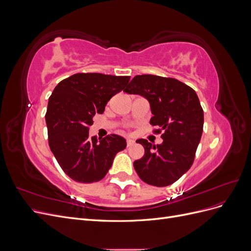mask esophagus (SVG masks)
<instances>
[{"label":"esophagus","instance_id":"34e87169","mask_svg":"<svg viewBox=\"0 0 251 251\" xmlns=\"http://www.w3.org/2000/svg\"><path fill=\"white\" fill-rule=\"evenodd\" d=\"M134 143H135V140H134V139H130V138L126 139V146H127V147L133 146Z\"/></svg>","mask_w":251,"mask_h":251}]
</instances>
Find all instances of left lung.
<instances>
[{"label": "left lung", "mask_w": 251, "mask_h": 251, "mask_svg": "<svg viewBox=\"0 0 251 251\" xmlns=\"http://www.w3.org/2000/svg\"><path fill=\"white\" fill-rule=\"evenodd\" d=\"M124 92L147 98L153 117L150 124L159 128L163 142L142 144L144 155L134 161L140 179L154 186H168L184 175L194 162L203 132L204 114L198 95L178 79L143 74L136 76Z\"/></svg>", "instance_id": "obj_1"}]
</instances>
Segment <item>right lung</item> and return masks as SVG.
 Instances as JSON below:
<instances>
[{
    "label": "right lung",
    "mask_w": 251,
    "mask_h": 251,
    "mask_svg": "<svg viewBox=\"0 0 251 251\" xmlns=\"http://www.w3.org/2000/svg\"><path fill=\"white\" fill-rule=\"evenodd\" d=\"M130 76L77 73L60 81L49 97L46 113L50 150L62 170L80 183L101 180L118 151L126 147L116 134L89 138L96 113L124 90Z\"/></svg>",
    "instance_id": "obj_1"
}]
</instances>
